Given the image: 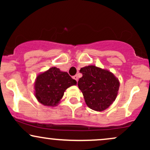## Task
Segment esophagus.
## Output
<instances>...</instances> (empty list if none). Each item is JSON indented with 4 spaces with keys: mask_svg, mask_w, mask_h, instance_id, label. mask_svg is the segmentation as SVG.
<instances>
[{
    "mask_svg": "<svg viewBox=\"0 0 150 150\" xmlns=\"http://www.w3.org/2000/svg\"><path fill=\"white\" fill-rule=\"evenodd\" d=\"M73 78L74 80H75L77 82V80H78V77H77V75H75V76L73 77Z\"/></svg>",
    "mask_w": 150,
    "mask_h": 150,
    "instance_id": "obj_1",
    "label": "esophagus"
}]
</instances>
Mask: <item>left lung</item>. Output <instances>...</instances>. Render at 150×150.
<instances>
[{
  "instance_id": "1",
  "label": "left lung",
  "mask_w": 150,
  "mask_h": 150,
  "mask_svg": "<svg viewBox=\"0 0 150 150\" xmlns=\"http://www.w3.org/2000/svg\"><path fill=\"white\" fill-rule=\"evenodd\" d=\"M78 87L86 104L91 109L102 111L109 107L118 94L120 82L112 73L95 65L82 68Z\"/></svg>"
}]
</instances>
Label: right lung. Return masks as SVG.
<instances>
[{"mask_svg": "<svg viewBox=\"0 0 150 150\" xmlns=\"http://www.w3.org/2000/svg\"><path fill=\"white\" fill-rule=\"evenodd\" d=\"M76 84V80L67 72L53 67L37 75L34 83L35 97L44 106H55L60 102L65 91Z\"/></svg>", "mask_w": 150, "mask_h": 150, "instance_id": "obj_1", "label": "right lung"}]
</instances>
